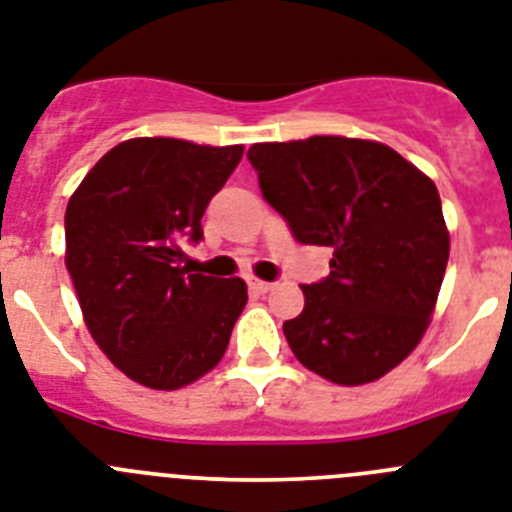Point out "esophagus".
Here are the masks:
<instances>
[{"mask_svg":"<svg viewBox=\"0 0 512 512\" xmlns=\"http://www.w3.org/2000/svg\"><path fill=\"white\" fill-rule=\"evenodd\" d=\"M248 287H251L253 292H259V295H264V292L272 290L274 282H264V279H251V282H248Z\"/></svg>","mask_w":512,"mask_h":512,"instance_id":"1","label":"esophagus"}]
</instances>
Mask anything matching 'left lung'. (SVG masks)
I'll use <instances>...</instances> for the list:
<instances>
[{
  "instance_id": "obj_1",
  "label": "left lung",
  "mask_w": 512,
  "mask_h": 512,
  "mask_svg": "<svg viewBox=\"0 0 512 512\" xmlns=\"http://www.w3.org/2000/svg\"><path fill=\"white\" fill-rule=\"evenodd\" d=\"M248 160L295 240L334 251L282 326L287 344L326 381H378L417 347L443 285L451 238L435 183L368 139L253 144Z\"/></svg>"
}]
</instances>
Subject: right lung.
<instances>
[{"mask_svg":"<svg viewBox=\"0 0 512 512\" xmlns=\"http://www.w3.org/2000/svg\"><path fill=\"white\" fill-rule=\"evenodd\" d=\"M240 157V144L129 139L100 157L69 199L67 269L82 316L131 381L173 391L225 355L246 282L191 272L181 261L183 243L204 238V209Z\"/></svg>","mask_w":512,"mask_h":512,"instance_id":"1","label":"right lung"}]
</instances>
